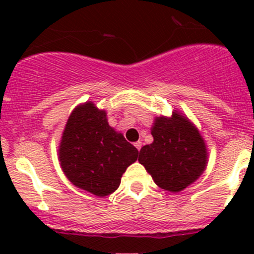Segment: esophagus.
I'll list each match as a JSON object with an SVG mask.
<instances>
[{
	"label": "esophagus",
	"mask_w": 254,
	"mask_h": 254,
	"mask_svg": "<svg viewBox=\"0 0 254 254\" xmlns=\"http://www.w3.org/2000/svg\"><path fill=\"white\" fill-rule=\"evenodd\" d=\"M134 146H135V147H136V148H137V150H139V151H140V148H141V142H140V141L135 142V143H134Z\"/></svg>",
	"instance_id": "obj_1"
}]
</instances>
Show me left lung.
Here are the masks:
<instances>
[{
  "mask_svg": "<svg viewBox=\"0 0 254 254\" xmlns=\"http://www.w3.org/2000/svg\"><path fill=\"white\" fill-rule=\"evenodd\" d=\"M151 134L153 142L141 147L139 162L160 188L178 193L203 175L206 145L188 118L177 111L171 118L157 117Z\"/></svg>",
  "mask_w": 254,
  "mask_h": 254,
  "instance_id": "8db88e82",
  "label": "left lung"
}]
</instances>
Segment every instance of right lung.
Instances as JSON below:
<instances>
[{
    "label": "right lung",
    "instance_id": "right-lung-1",
    "mask_svg": "<svg viewBox=\"0 0 254 254\" xmlns=\"http://www.w3.org/2000/svg\"><path fill=\"white\" fill-rule=\"evenodd\" d=\"M137 155L136 147L109 127L106 111L93 102L73 109L59 146V160L68 181L97 196L117 190Z\"/></svg>",
    "mask_w": 254,
    "mask_h": 254
}]
</instances>
